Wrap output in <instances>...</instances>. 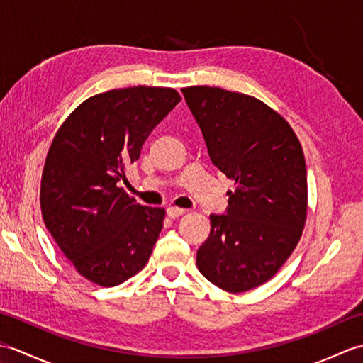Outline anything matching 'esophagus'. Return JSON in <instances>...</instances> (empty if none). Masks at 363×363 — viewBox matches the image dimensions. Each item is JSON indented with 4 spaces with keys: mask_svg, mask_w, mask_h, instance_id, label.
<instances>
[{
    "mask_svg": "<svg viewBox=\"0 0 363 363\" xmlns=\"http://www.w3.org/2000/svg\"><path fill=\"white\" fill-rule=\"evenodd\" d=\"M184 213H186V209H181V207H176V206H169L167 209V215L169 218H177Z\"/></svg>",
    "mask_w": 363,
    "mask_h": 363,
    "instance_id": "34e87169",
    "label": "esophagus"
}]
</instances>
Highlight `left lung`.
Wrapping results in <instances>:
<instances>
[{"label": "left lung", "mask_w": 363, "mask_h": 363, "mask_svg": "<svg viewBox=\"0 0 363 363\" xmlns=\"http://www.w3.org/2000/svg\"><path fill=\"white\" fill-rule=\"evenodd\" d=\"M182 94L212 164L234 181L226 215H211L198 269L229 293L256 289L279 272L303 235V148L287 120L257 98L209 86Z\"/></svg>", "instance_id": "obj_1"}]
</instances>
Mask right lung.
I'll use <instances>...</instances> for the list:
<instances>
[{
	"instance_id": "right-lung-1",
	"label": "right lung",
	"mask_w": 363,
	"mask_h": 363,
	"mask_svg": "<svg viewBox=\"0 0 363 363\" xmlns=\"http://www.w3.org/2000/svg\"><path fill=\"white\" fill-rule=\"evenodd\" d=\"M179 101L168 87L113 89L81 103L52 138L40 186L45 226L76 272L101 287L140 272L157 242L165 209L138 204L118 182Z\"/></svg>"
}]
</instances>
